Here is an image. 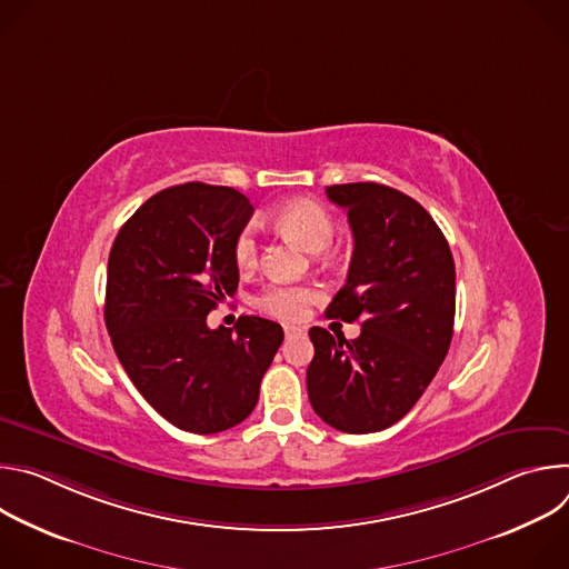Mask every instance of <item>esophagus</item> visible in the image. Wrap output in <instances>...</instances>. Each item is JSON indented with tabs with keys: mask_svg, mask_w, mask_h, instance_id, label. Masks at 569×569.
<instances>
[{
	"mask_svg": "<svg viewBox=\"0 0 569 569\" xmlns=\"http://www.w3.org/2000/svg\"><path fill=\"white\" fill-rule=\"evenodd\" d=\"M283 331H286V338H292V336H297V333H303V329H301V327H295V323H286Z\"/></svg>",
	"mask_w": 569,
	"mask_h": 569,
	"instance_id": "34e87169",
	"label": "esophagus"
}]
</instances>
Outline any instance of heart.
<instances>
[{
	"instance_id": "obj_1",
	"label": "heart",
	"mask_w": 569,
	"mask_h": 569,
	"mask_svg": "<svg viewBox=\"0 0 569 569\" xmlns=\"http://www.w3.org/2000/svg\"><path fill=\"white\" fill-rule=\"evenodd\" d=\"M274 227L308 252L327 250L336 236L331 213L310 200H295L281 207L274 213ZM233 261L242 270L257 263V236L252 227L238 231L233 240ZM315 297V290L303 286H268L259 297V308L281 319H299Z\"/></svg>"
}]
</instances>
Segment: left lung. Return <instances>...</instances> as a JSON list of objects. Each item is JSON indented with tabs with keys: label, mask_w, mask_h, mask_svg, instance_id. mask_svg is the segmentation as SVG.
<instances>
[{
	"label": "left lung",
	"mask_w": 569,
	"mask_h": 569,
	"mask_svg": "<svg viewBox=\"0 0 569 569\" xmlns=\"http://www.w3.org/2000/svg\"><path fill=\"white\" fill-rule=\"evenodd\" d=\"M327 196L353 231L349 277L327 315L362 329L356 340L308 331V398L340 432H380L415 408L450 349L455 261L443 231L410 196L376 182L333 184Z\"/></svg>",
	"instance_id": "8db88e82"
}]
</instances>
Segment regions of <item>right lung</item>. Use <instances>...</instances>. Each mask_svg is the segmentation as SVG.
Returning a JSON list of instances; mask_svg holds the SVG:
<instances>
[{
	"label": "right lung",
	"mask_w": 569,
	"mask_h": 569,
	"mask_svg": "<svg viewBox=\"0 0 569 569\" xmlns=\"http://www.w3.org/2000/svg\"><path fill=\"white\" fill-rule=\"evenodd\" d=\"M254 207L231 187L178 184L119 229L108 261L106 327L139 393L169 423L213 435L246 421L283 342L277 321L207 315L238 288L233 240Z\"/></svg>",
	"instance_id": "1"
}]
</instances>
